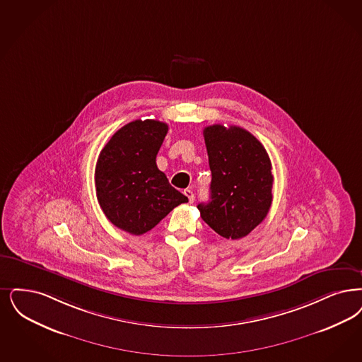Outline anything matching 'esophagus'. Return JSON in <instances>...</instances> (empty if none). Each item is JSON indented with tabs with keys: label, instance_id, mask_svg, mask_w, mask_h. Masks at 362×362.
Instances as JSON below:
<instances>
[{
	"label": "esophagus",
	"instance_id": "34e87169",
	"mask_svg": "<svg viewBox=\"0 0 362 362\" xmlns=\"http://www.w3.org/2000/svg\"><path fill=\"white\" fill-rule=\"evenodd\" d=\"M185 195L187 197L188 202H194V199H195V195H194V192H192L191 189H185Z\"/></svg>",
	"mask_w": 362,
	"mask_h": 362
}]
</instances>
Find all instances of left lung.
I'll list each match as a JSON object with an SVG mask.
<instances>
[{
	"label": "left lung",
	"mask_w": 362,
	"mask_h": 362,
	"mask_svg": "<svg viewBox=\"0 0 362 362\" xmlns=\"http://www.w3.org/2000/svg\"><path fill=\"white\" fill-rule=\"evenodd\" d=\"M211 170L210 201L199 203L203 221L219 235L238 240L267 217L272 204V164L260 141L240 127L203 130Z\"/></svg>",
	"instance_id": "obj_1"
}]
</instances>
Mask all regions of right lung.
I'll return each mask as SVG.
<instances>
[{
  "mask_svg": "<svg viewBox=\"0 0 362 362\" xmlns=\"http://www.w3.org/2000/svg\"><path fill=\"white\" fill-rule=\"evenodd\" d=\"M168 132L165 122L136 119L117 130L97 160V199L106 218L124 232L141 235L187 197L156 165Z\"/></svg>",
  "mask_w": 362,
  "mask_h": 362,
  "instance_id": "1",
  "label": "right lung"
}]
</instances>
